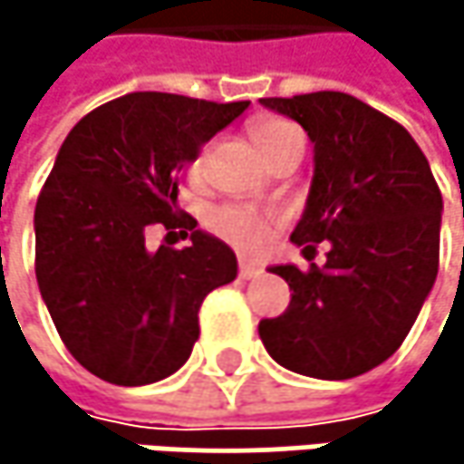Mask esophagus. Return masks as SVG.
Returning a JSON list of instances; mask_svg holds the SVG:
<instances>
[{
  "label": "esophagus",
  "instance_id": "34e87169",
  "mask_svg": "<svg viewBox=\"0 0 464 464\" xmlns=\"http://www.w3.org/2000/svg\"><path fill=\"white\" fill-rule=\"evenodd\" d=\"M260 274H263L260 266H255V263H249V260H238V276H241V279H255V276H260Z\"/></svg>",
  "mask_w": 464,
  "mask_h": 464
}]
</instances>
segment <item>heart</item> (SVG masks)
<instances>
[{
    "label": "heart",
    "mask_w": 464,
    "mask_h": 464,
    "mask_svg": "<svg viewBox=\"0 0 464 464\" xmlns=\"http://www.w3.org/2000/svg\"><path fill=\"white\" fill-rule=\"evenodd\" d=\"M293 134H301V131L293 123L274 118V121H263V123L255 126L252 141H255L257 152L266 155L271 147H276L279 141L290 140ZM212 226L228 244H233L241 252H260L268 244V238H271V223L266 218L255 215L252 209H244V207H226V209H220L212 218Z\"/></svg>",
    "instance_id": "heart-1"
}]
</instances>
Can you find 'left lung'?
<instances>
[{
    "mask_svg": "<svg viewBox=\"0 0 464 464\" xmlns=\"http://www.w3.org/2000/svg\"><path fill=\"white\" fill-rule=\"evenodd\" d=\"M293 118L314 144L306 209L290 241L327 263L301 271L271 266L293 301L257 333L287 371L312 379H354L398 352L438 276L443 198L411 134L341 93L260 99Z\"/></svg>",
    "mask_w": 464,
    "mask_h": 464,
    "instance_id": "1",
    "label": "left lung"
}]
</instances>
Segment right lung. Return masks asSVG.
Returning <instances> with one entry per match:
<instances>
[{
    "label": "right lung",
    "mask_w": 464,
    "mask_h": 464,
    "mask_svg": "<svg viewBox=\"0 0 464 464\" xmlns=\"http://www.w3.org/2000/svg\"><path fill=\"white\" fill-rule=\"evenodd\" d=\"M249 107L141 91L88 112L63 140L34 209L37 285L72 357L141 387L179 371L204 298L236 279L233 249L177 215V174ZM163 222L191 244L150 253Z\"/></svg>",
    "instance_id": "right-lung-1"
}]
</instances>
